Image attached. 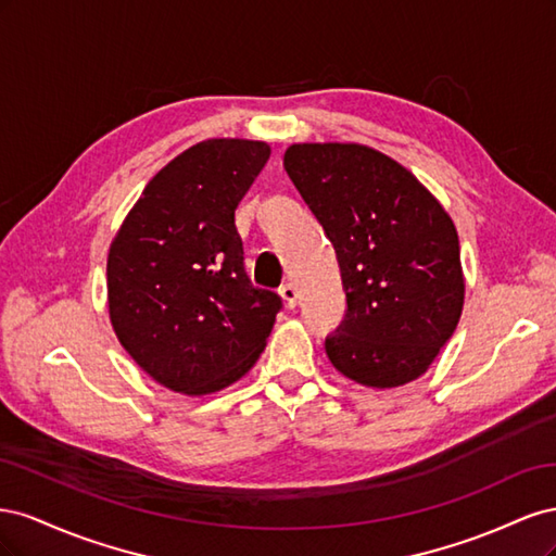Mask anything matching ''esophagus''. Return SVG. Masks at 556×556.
<instances>
[{
  "instance_id": "esophagus-1",
  "label": "esophagus",
  "mask_w": 556,
  "mask_h": 556,
  "mask_svg": "<svg viewBox=\"0 0 556 556\" xmlns=\"http://www.w3.org/2000/svg\"><path fill=\"white\" fill-rule=\"evenodd\" d=\"M280 296H282V301H285V306L294 308V306H296V299H299V292H296V288H294V282H285L282 288H280Z\"/></svg>"
}]
</instances>
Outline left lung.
I'll list each match as a JSON object with an SVG mask.
<instances>
[{
	"label": "left lung",
	"mask_w": 556,
	"mask_h": 556,
	"mask_svg": "<svg viewBox=\"0 0 556 556\" xmlns=\"http://www.w3.org/2000/svg\"><path fill=\"white\" fill-rule=\"evenodd\" d=\"M285 172L323 225L348 311L325 350L366 387L422 376L464 306L459 237L445 208L399 162L359 143H294Z\"/></svg>",
	"instance_id": "8db88e82"
}]
</instances>
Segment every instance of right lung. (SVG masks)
I'll return each mask as SVG.
<instances>
[{"label":"right lung","mask_w":556,"mask_h":556,"mask_svg":"<svg viewBox=\"0 0 556 556\" xmlns=\"http://www.w3.org/2000/svg\"><path fill=\"white\" fill-rule=\"evenodd\" d=\"M271 148L208 139L146 185L109 250V315L117 341L174 392H220L257 362L282 301L243 266L233 211Z\"/></svg>","instance_id":"1"}]
</instances>
